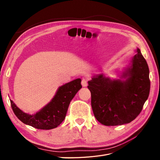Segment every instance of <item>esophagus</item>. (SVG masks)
<instances>
[{"mask_svg":"<svg viewBox=\"0 0 160 160\" xmlns=\"http://www.w3.org/2000/svg\"><path fill=\"white\" fill-rule=\"evenodd\" d=\"M81 85L83 87H87L88 86V81L86 79H83L81 81Z\"/></svg>","mask_w":160,"mask_h":160,"instance_id":"obj_1","label":"esophagus"}]
</instances>
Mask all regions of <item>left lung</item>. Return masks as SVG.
Wrapping results in <instances>:
<instances>
[{
  "mask_svg": "<svg viewBox=\"0 0 160 160\" xmlns=\"http://www.w3.org/2000/svg\"><path fill=\"white\" fill-rule=\"evenodd\" d=\"M119 79L101 73L88 81L91 107L97 120L107 126L128 123L136 118L148 98L149 68L139 48Z\"/></svg>",
  "mask_w": 160,
  "mask_h": 160,
  "instance_id": "1",
  "label": "left lung"
}]
</instances>
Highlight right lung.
<instances>
[{"label":"right lung","mask_w":160,"mask_h":160,"mask_svg":"<svg viewBox=\"0 0 160 160\" xmlns=\"http://www.w3.org/2000/svg\"><path fill=\"white\" fill-rule=\"evenodd\" d=\"M81 82L79 78L60 86L50 102L32 115L24 112L10 99L13 112L22 123L35 128H55L65 119L71 101L82 88Z\"/></svg>","instance_id":"right-lung-1"}]
</instances>
